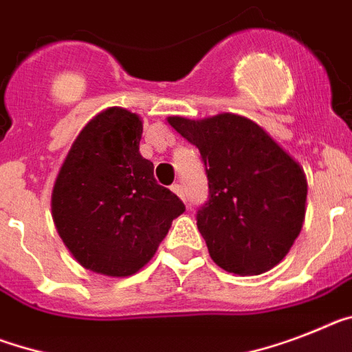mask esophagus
Listing matches in <instances>:
<instances>
[{
	"instance_id": "34e87169",
	"label": "esophagus",
	"mask_w": 352,
	"mask_h": 352,
	"mask_svg": "<svg viewBox=\"0 0 352 352\" xmlns=\"http://www.w3.org/2000/svg\"><path fill=\"white\" fill-rule=\"evenodd\" d=\"M171 191L177 195V197H181L182 200H186V195H184V190H182L181 184H173L171 186Z\"/></svg>"
}]
</instances>
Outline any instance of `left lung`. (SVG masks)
Returning <instances> with one entry per match:
<instances>
[{
	"label": "left lung",
	"mask_w": 352,
	"mask_h": 352,
	"mask_svg": "<svg viewBox=\"0 0 352 352\" xmlns=\"http://www.w3.org/2000/svg\"><path fill=\"white\" fill-rule=\"evenodd\" d=\"M195 144L208 175L197 226L218 267L259 276L281 263L302 229L308 182L300 164L258 123L223 112L168 118Z\"/></svg>",
	"instance_id": "8db88e82"
}]
</instances>
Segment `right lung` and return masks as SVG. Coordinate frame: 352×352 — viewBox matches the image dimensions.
Wrapping results in <instances>:
<instances>
[{
    "label": "right lung",
    "mask_w": 352,
    "mask_h": 352,
    "mask_svg": "<svg viewBox=\"0 0 352 352\" xmlns=\"http://www.w3.org/2000/svg\"><path fill=\"white\" fill-rule=\"evenodd\" d=\"M141 134L138 114L105 109L76 135L53 186L58 236L82 267L102 276L143 268L186 211L153 179V164L140 153Z\"/></svg>",
    "instance_id": "1"
}]
</instances>
